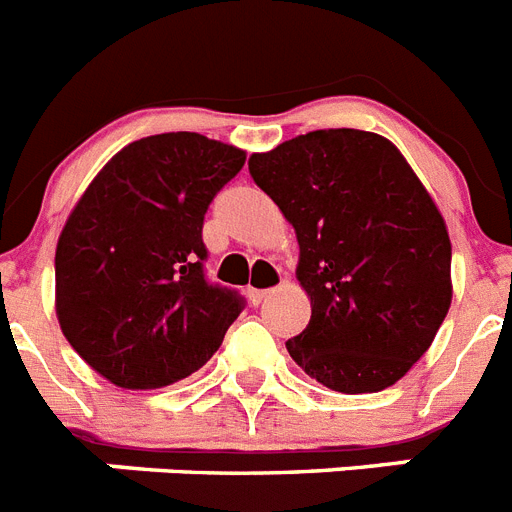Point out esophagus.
<instances>
[{"label": "esophagus", "instance_id": "esophagus-1", "mask_svg": "<svg viewBox=\"0 0 512 512\" xmlns=\"http://www.w3.org/2000/svg\"><path fill=\"white\" fill-rule=\"evenodd\" d=\"M247 294H249V302L260 304V302H265V299H268L270 289H249Z\"/></svg>", "mask_w": 512, "mask_h": 512}]
</instances>
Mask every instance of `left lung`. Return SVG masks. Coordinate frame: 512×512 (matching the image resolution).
<instances>
[{"label":"left lung","mask_w":512,"mask_h":512,"mask_svg":"<svg viewBox=\"0 0 512 512\" xmlns=\"http://www.w3.org/2000/svg\"><path fill=\"white\" fill-rule=\"evenodd\" d=\"M294 226L309 325L286 341L325 388L377 393L432 346L453 299L450 236L401 150L364 130H315L249 156Z\"/></svg>","instance_id":"1"}]
</instances>
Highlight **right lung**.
Wrapping results in <instances>:
<instances>
[{
    "instance_id": "right-lung-1",
    "label": "right lung",
    "mask_w": 512,
    "mask_h": 512,
    "mask_svg": "<svg viewBox=\"0 0 512 512\" xmlns=\"http://www.w3.org/2000/svg\"><path fill=\"white\" fill-rule=\"evenodd\" d=\"M247 153L197 132L135 140L77 200L57 242V317L98 375L127 390L190 377L244 299L205 278L208 205Z\"/></svg>"
}]
</instances>
